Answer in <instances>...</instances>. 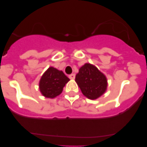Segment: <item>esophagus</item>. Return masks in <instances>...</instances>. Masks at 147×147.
I'll return each mask as SVG.
<instances>
[{
    "label": "esophagus",
    "instance_id": "obj_1",
    "mask_svg": "<svg viewBox=\"0 0 147 147\" xmlns=\"http://www.w3.org/2000/svg\"><path fill=\"white\" fill-rule=\"evenodd\" d=\"M75 74H71V75H69V79L74 80V79H75Z\"/></svg>",
    "mask_w": 147,
    "mask_h": 147
}]
</instances>
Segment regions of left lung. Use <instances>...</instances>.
Returning a JSON list of instances; mask_svg holds the SVG:
<instances>
[{"mask_svg":"<svg viewBox=\"0 0 147 147\" xmlns=\"http://www.w3.org/2000/svg\"><path fill=\"white\" fill-rule=\"evenodd\" d=\"M75 81L82 94L90 100H96L105 92L107 87V80L95 66L85 63L79 69Z\"/></svg>","mask_w":147,"mask_h":147,"instance_id":"8db88e82","label":"left lung"}]
</instances>
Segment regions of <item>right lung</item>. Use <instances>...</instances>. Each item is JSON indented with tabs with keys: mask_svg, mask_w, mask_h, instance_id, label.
<instances>
[{
	"mask_svg": "<svg viewBox=\"0 0 147 147\" xmlns=\"http://www.w3.org/2000/svg\"><path fill=\"white\" fill-rule=\"evenodd\" d=\"M69 80L63 71L50 67L41 77L39 83L40 92L47 98H55L63 92L65 84Z\"/></svg>",
	"mask_w": 147,
	"mask_h": 147,
	"instance_id": "right-lung-1",
	"label": "right lung"
}]
</instances>
